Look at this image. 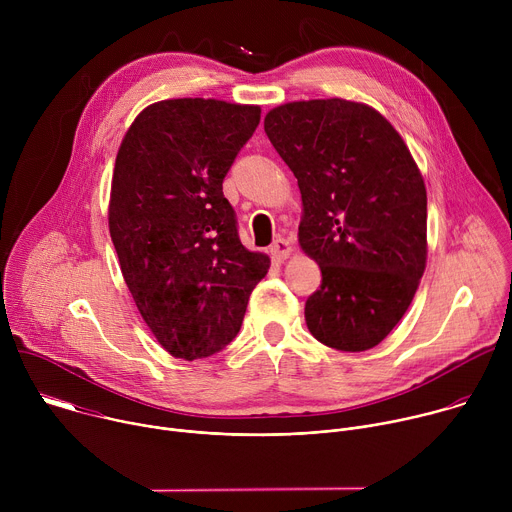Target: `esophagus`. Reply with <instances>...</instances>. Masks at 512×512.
Here are the masks:
<instances>
[{"instance_id": "1", "label": "esophagus", "mask_w": 512, "mask_h": 512, "mask_svg": "<svg viewBox=\"0 0 512 512\" xmlns=\"http://www.w3.org/2000/svg\"><path fill=\"white\" fill-rule=\"evenodd\" d=\"M269 253H271V257H273L275 261H283V259H287L289 253H291V243H289L287 239H277V241L269 247Z\"/></svg>"}]
</instances>
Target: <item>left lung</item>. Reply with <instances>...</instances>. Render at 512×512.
I'll list each match as a JSON object with an SVG mask.
<instances>
[{"mask_svg":"<svg viewBox=\"0 0 512 512\" xmlns=\"http://www.w3.org/2000/svg\"><path fill=\"white\" fill-rule=\"evenodd\" d=\"M265 133L298 178L300 245L322 271L306 302L310 332L342 352L377 346L427 257V194L409 148L381 113L344 99L275 107Z\"/></svg>","mask_w":512,"mask_h":512,"instance_id":"8db88e82","label":"left lung"}]
</instances>
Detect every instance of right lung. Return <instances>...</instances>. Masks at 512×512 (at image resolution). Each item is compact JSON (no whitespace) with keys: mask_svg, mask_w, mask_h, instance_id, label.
<instances>
[{"mask_svg":"<svg viewBox=\"0 0 512 512\" xmlns=\"http://www.w3.org/2000/svg\"><path fill=\"white\" fill-rule=\"evenodd\" d=\"M259 119L253 105L170 99L143 109L121 141L111 241L141 318L172 356L225 348L267 275L269 257L243 247L223 194Z\"/></svg>","mask_w":512,"mask_h":512,"instance_id":"1","label":"right lung"}]
</instances>
